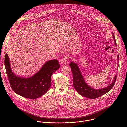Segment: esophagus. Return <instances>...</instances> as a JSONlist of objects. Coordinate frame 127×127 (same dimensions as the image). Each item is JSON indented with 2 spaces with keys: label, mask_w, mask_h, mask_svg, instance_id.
<instances>
[{
  "label": "esophagus",
  "mask_w": 127,
  "mask_h": 127,
  "mask_svg": "<svg viewBox=\"0 0 127 127\" xmlns=\"http://www.w3.org/2000/svg\"><path fill=\"white\" fill-rule=\"evenodd\" d=\"M67 60H68V57L66 56H64L61 60V62L64 64V65H67Z\"/></svg>",
  "instance_id": "obj_1"
}]
</instances>
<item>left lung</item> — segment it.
<instances>
[{
	"instance_id": "left-lung-1",
	"label": "left lung",
	"mask_w": 127,
	"mask_h": 127,
	"mask_svg": "<svg viewBox=\"0 0 127 127\" xmlns=\"http://www.w3.org/2000/svg\"><path fill=\"white\" fill-rule=\"evenodd\" d=\"M112 34L115 46H117L114 35L112 32ZM117 64L118 65L119 61V55L117 56ZM69 65L72 71L74 87L79 94L83 97H86L90 99L97 98L109 92L114 85L117 79V74L115 75L112 82L109 86L99 89H96L92 88L87 84L83 75H82V73L80 70L78 64L76 62H71ZM117 68H118V66Z\"/></svg>"
}]
</instances>
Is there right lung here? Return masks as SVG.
<instances>
[{
	"label": "right lung",
	"mask_w": 127,
	"mask_h": 127,
	"mask_svg": "<svg viewBox=\"0 0 127 127\" xmlns=\"http://www.w3.org/2000/svg\"><path fill=\"white\" fill-rule=\"evenodd\" d=\"M5 66L11 87L19 96L29 99H36L45 94L51 86V75L60 67L57 60L46 61L40 70L29 78L17 75L12 71L7 54Z\"/></svg>",
	"instance_id": "add662e5"
}]
</instances>
